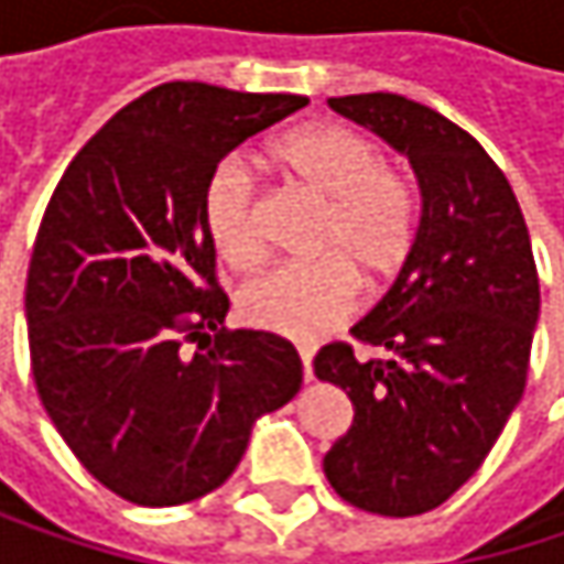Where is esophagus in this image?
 <instances>
[{
  "label": "esophagus",
  "mask_w": 564,
  "mask_h": 564,
  "mask_svg": "<svg viewBox=\"0 0 564 564\" xmlns=\"http://www.w3.org/2000/svg\"><path fill=\"white\" fill-rule=\"evenodd\" d=\"M300 362H303V379H313V346H300Z\"/></svg>",
  "instance_id": "1"
}]
</instances>
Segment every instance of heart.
<instances>
[{"mask_svg": "<svg viewBox=\"0 0 564 564\" xmlns=\"http://www.w3.org/2000/svg\"><path fill=\"white\" fill-rule=\"evenodd\" d=\"M264 163L323 202L310 251L323 254L290 264L241 290V316L268 333L316 339L343 323L359 281L382 286L411 261L421 235V188L401 166L382 163L366 133L343 123H306L268 143ZM202 225L231 271H258L268 258L261 231V195L245 160H221L202 192Z\"/></svg>", "mask_w": 564, "mask_h": 564, "instance_id": "b5f03b06", "label": "heart"}]
</instances>
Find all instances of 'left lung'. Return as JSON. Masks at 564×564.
Returning a JSON list of instances; mask_svg holds the SVG:
<instances>
[{"instance_id":"left-lung-1","label":"left lung","mask_w":564,"mask_h":564,"mask_svg":"<svg viewBox=\"0 0 564 564\" xmlns=\"http://www.w3.org/2000/svg\"><path fill=\"white\" fill-rule=\"evenodd\" d=\"M329 107L411 160L424 212L411 261L352 326L386 356L359 362L349 343H329L313 359L316 379L356 411L323 470L352 507L421 516L480 470L522 398L535 258L507 175L467 130L401 94L329 97Z\"/></svg>"}]
</instances>
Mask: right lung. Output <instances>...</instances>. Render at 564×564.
I'll use <instances>...</instances> for the list:
<instances>
[{"label":"right lung","instance_id":"1","mask_svg":"<svg viewBox=\"0 0 564 564\" xmlns=\"http://www.w3.org/2000/svg\"><path fill=\"white\" fill-rule=\"evenodd\" d=\"M306 104L160 84L80 147L45 208L25 283L32 379L70 454L127 503L218 490L254 421L300 392L293 343L221 326L202 192L238 143Z\"/></svg>","mask_w":564,"mask_h":564}]
</instances>
